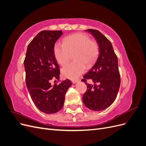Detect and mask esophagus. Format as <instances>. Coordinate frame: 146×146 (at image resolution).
I'll return each mask as SVG.
<instances>
[{
	"label": "esophagus",
	"mask_w": 146,
	"mask_h": 146,
	"mask_svg": "<svg viewBox=\"0 0 146 146\" xmlns=\"http://www.w3.org/2000/svg\"><path fill=\"white\" fill-rule=\"evenodd\" d=\"M79 81H80V80H79V79H76V80H72V82L73 84H76V83H78Z\"/></svg>",
	"instance_id": "1"
}]
</instances>
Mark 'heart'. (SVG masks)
Returning a JSON list of instances; mask_svg holds the SVG:
<instances>
[{"label": "heart", "instance_id": "heart-1", "mask_svg": "<svg viewBox=\"0 0 146 146\" xmlns=\"http://www.w3.org/2000/svg\"><path fill=\"white\" fill-rule=\"evenodd\" d=\"M99 52L98 44L90 40L86 35L82 33H74L66 37L63 44L56 42L54 47L55 58L60 64L68 61L70 54H73L72 62L65 64L61 73L66 78L74 79L84 73L86 65L89 67L94 62Z\"/></svg>", "mask_w": 146, "mask_h": 146}]
</instances>
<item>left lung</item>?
I'll list each match as a JSON object with an SVG mask.
<instances>
[{"label":"left lung","instance_id":"1","mask_svg":"<svg viewBox=\"0 0 146 146\" xmlns=\"http://www.w3.org/2000/svg\"><path fill=\"white\" fill-rule=\"evenodd\" d=\"M94 36L99 47V56L95 64L82 81L87 85L83 102L87 108L99 111L110 107L115 100L121 84L118 60L113 46L108 39L98 30L88 29ZM91 79L93 85L86 83Z\"/></svg>","mask_w":146,"mask_h":146}]
</instances>
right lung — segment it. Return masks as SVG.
Wrapping results in <instances>:
<instances>
[{
	"label": "right lung",
	"mask_w": 146,
	"mask_h": 146,
	"mask_svg": "<svg viewBox=\"0 0 146 146\" xmlns=\"http://www.w3.org/2000/svg\"><path fill=\"white\" fill-rule=\"evenodd\" d=\"M62 31L44 30L29 44L24 60L26 85L33 102L46 114L58 112L62 108L65 94L72 82L68 79L52 86V78L59 80V66L54 53L56 41Z\"/></svg>",
	"instance_id": "1"
}]
</instances>
